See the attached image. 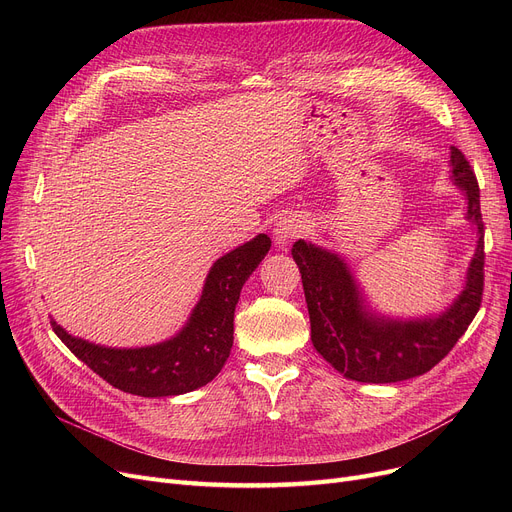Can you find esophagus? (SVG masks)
I'll return each instance as SVG.
<instances>
[{
  "mask_svg": "<svg viewBox=\"0 0 512 512\" xmlns=\"http://www.w3.org/2000/svg\"><path fill=\"white\" fill-rule=\"evenodd\" d=\"M305 230H307V224L303 218H299V215H288V218H284L276 228V245L280 249H286L294 238L303 236Z\"/></svg>",
  "mask_w": 512,
  "mask_h": 512,
  "instance_id": "esophagus-1",
  "label": "esophagus"
}]
</instances>
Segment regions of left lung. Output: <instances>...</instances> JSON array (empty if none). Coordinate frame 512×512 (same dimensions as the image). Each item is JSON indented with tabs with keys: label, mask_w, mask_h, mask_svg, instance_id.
Masks as SVG:
<instances>
[{
	"label": "left lung",
	"mask_w": 512,
	"mask_h": 512,
	"mask_svg": "<svg viewBox=\"0 0 512 512\" xmlns=\"http://www.w3.org/2000/svg\"><path fill=\"white\" fill-rule=\"evenodd\" d=\"M450 166L454 184L467 195V220L477 228V249L463 292L440 315L392 319L373 313L340 255L305 240L292 245L309 309L311 342L348 380L392 384L427 373L452 351L479 311L486 259L479 186L461 149H450Z\"/></svg>",
	"instance_id": "obj_1"
}]
</instances>
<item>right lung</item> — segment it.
<instances>
[{"label": "right lung", "mask_w": 512, "mask_h": 512, "mask_svg": "<svg viewBox=\"0 0 512 512\" xmlns=\"http://www.w3.org/2000/svg\"><path fill=\"white\" fill-rule=\"evenodd\" d=\"M272 240L257 234L213 263L186 326L170 340L141 348H110L51 328L70 351L114 388L145 398L176 396L209 384L230 357L234 309L242 284L267 255Z\"/></svg>", "instance_id": "obj_1"}]
</instances>
